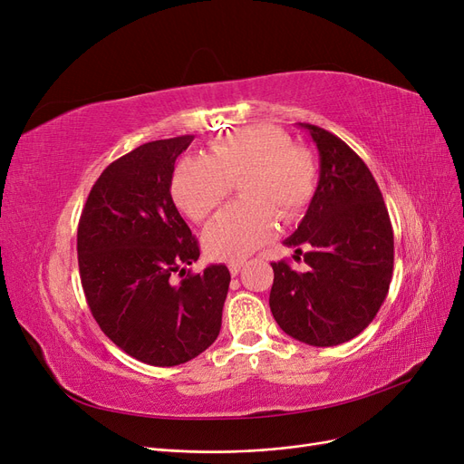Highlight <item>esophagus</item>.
Listing matches in <instances>:
<instances>
[{
	"label": "esophagus",
	"mask_w": 464,
	"mask_h": 464,
	"mask_svg": "<svg viewBox=\"0 0 464 464\" xmlns=\"http://www.w3.org/2000/svg\"><path fill=\"white\" fill-rule=\"evenodd\" d=\"M244 261H230V265H228V269H230V275L232 276H236L237 273H240L242 269H244Z\"/></svg>",
	"instance_id": "obj_1"
}]
</instances>
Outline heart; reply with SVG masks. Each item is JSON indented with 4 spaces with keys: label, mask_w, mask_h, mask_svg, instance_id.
<instances>
[{
    "label": "heart",
    "mask_w": 464,
    "mask_h": 464,
    "mask_svg": "<svg viewBox=\"0 0 464 464\" xmlns=\"http://www.w3.org/2000/svg\"><path fill=\"white\" fill-rule=\"evenodd\" d=\"M237 184L244 201L220 213L203 234L213 259H244L271 240L276 217L296 220L315 193L317 166L286 131L257 123L215 139L208 159L179 160L170 191L191 220L205 222Z\"/></svg>",
    "instance_id": "1"
}]
</instances>
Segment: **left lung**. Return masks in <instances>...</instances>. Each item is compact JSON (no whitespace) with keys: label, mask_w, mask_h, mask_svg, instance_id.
I'll return each mask as SVG.
<instances>
[{"label":"left lung","mask_w":464,"mask_h":464,"mask_svg":"<svg viewBox=\"0 0 464 464\" xmlns=\"http://www.w3.org/2000/svg\"><path fill=\"white\" fill-rule=\"evenodd\" d=\"M319 150V184L298 230L285 242L307 247L305 273L271 263L269 305L278 327L312 346H336L366 329L392 276V227L375 178L343 139L312 123ZM298 256H294L300 259Z\"/></svg>","instance_id":"left-lung-1"}]
</instances>
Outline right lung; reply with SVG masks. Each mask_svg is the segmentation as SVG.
Instances as JSON below:
<instances>
[{
    "mask_svg": "<svg viewBox=\"0 0 464 464\" xmlns=\"http://www.w3.org/2000/svg\"><path fill=\"white\" fill-rule=\"evenodd\" d=\"M193 135L150 141L94 181L77 228L79 275L98 327L139 362L170 368L217 341L230 271L199 259L172 201L176 159Z\"/></svg>",
    "mask_w": 464,
    "mask_h": 464,
    "instance_id": "1",
    "label": "right lung"
}]
</instances>
